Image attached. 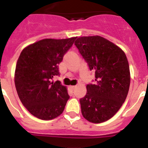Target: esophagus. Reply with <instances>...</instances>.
<instances>
[{"label":"esophagus","instance_id":"1","mask_svg":"<svg viewBox=\"0 0 148 148\" xmlns=\"http://www.w3.org/2000/svg\"><path fill=\"white\" fill-rule=\"evenodd\" d=\"M70 88H71V90H74L76 88H77V86H75V85H74V86H70Z\"/></svg>","mask_w":148,"mask_h":148}]
</instances>
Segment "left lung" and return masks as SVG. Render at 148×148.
Listing matches in <instances>:
<instances>
[{"mask_svg": "<svg viewBox=\"0 0 148 148\" xmlns=\"http://www.w3.org/2000/svg\"><path fill=\"white\" fill-rule=\"evenodd\" d=\"M74 45L96 77L95 84L87 85L86 95L79 99L82 115L94 123L108 121L128 95L131 77L126 55L99 36L79 37Z\"/></svg>", "mask_w": 148, "mask_h": 148, "instance_id": "obj_1", "label": "left lung"}]
</instances>
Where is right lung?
<instances>
[{
  "label": "right lung",
  "mask_w": 148,
  "mask_h": 148,
  "mask_svg": "<svg viewBox=\"0 0 148 148\" xmlns=\"http://www.w3.org/2000/svg\"><path fill=\"white\" fill-rule=\"evenodd\" d=\"M76 38H45L20 53L14 74L16 92L23 106L39 119H54L64 110L69 99L67 89L52 79L60 74L58 64Z\"/></svg>",
  "instance_id": "add662e5"
}]
</instances>
